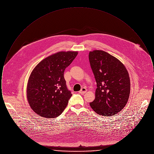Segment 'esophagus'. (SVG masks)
Masks as SVG:
<instances>
[{
    "label": "esophagus",
    "instance_id": "1",
    "mask_svg": "<svg viewBox=\"0 0 154 154\" xmlns=\"http://www.w3.org/2000/svg\"><path fill=\"white\" fill-rule=\"evenodd\" d=\"M87 88L84 87V88H82V89H81L80 91H79V93H80V94H83L86 93V92H87Z\"/></svg>",
    "mask_w": 154,
    "mask_h": 154
}]
</instances>
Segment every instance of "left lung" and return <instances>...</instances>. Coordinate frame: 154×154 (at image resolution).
<instances>
[{"instance_id": "left-lung-1", "label": "left lung", "mask_w": 154, "mask_h": 154, "mask_svg": "<svg viewBox=\"0 0 154 154\" xmlns=\"http://www.w3.org/2000/svg\"><path fill=\"white\" fill-rule=\"evenodd\" d=\"M90 66L96 82L95 99L89 104L97 114L111 116L124 109L130 95L129 74L114 57L101 50L89 54Z\"/></svg>"}]
</instances>
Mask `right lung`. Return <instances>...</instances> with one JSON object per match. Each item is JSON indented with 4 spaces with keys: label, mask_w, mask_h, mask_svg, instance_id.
<instances>
[{
    "label": "right lung",
    "mask_w": 154,
    "mask_h": 154,
    "mask_svg": "<svg viewBox=\"0 0 154 154\" xmlns=\"http://www.w3.org/2000/svg\"><path fill=\"white\" fill-rule=\"evenodd\" d=\"M74 51L59 52L42 60L30 75L27 97L31 109L43 117H58L72 94L64 72L77 55Z\"/></svg>",
    "instance_id": "obj_1"
}]
</instances>
